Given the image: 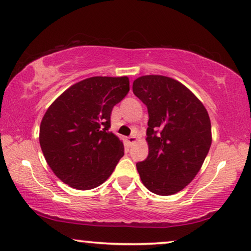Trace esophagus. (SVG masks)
I'll list each match as a JSON object with an SVG mask.
<instances>
[{
	"label": "esophagus",
	"mask_w": 251,
	"mask_h": 251,
	"mask_svg": "<svg viewBox=\"0 0 251 251\" xmlns=\"http://www.w3.org/2000/svg\"><path fill=\"white\" fill-rule=\"evenodd\" d=\"M126 140H128V143L130 144V145H131V144H133V143H135V142H136V140H137L136 133H132V135H131V136H129V137H128V139H126Z\"/></svg>",
	"instance_id": "obj_1"
}]
</instances>
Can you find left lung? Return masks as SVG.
Segmentation results:
<instances>
[{
  "mask_svg": "<svg viewBox=\"0 0 251 251\" xmlns=\"http://www.w3.org/2000/svg\"><path fill=\"white\" fill-rule=\"evenodd\" d=\"M132 91L146 105L149 155L136 164L147 190L171 195L183 190L199 173L211 145L207 109L174 78L145 75Z\"/></svg>",
  "mask_w": 251,
  "mask_h": 251,
  "instance_id": "1",
  "label": "left lung"
}]
</instances>
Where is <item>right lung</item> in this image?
Returning a JSON list of instances; mask_svg holds the SVG:
<instances>
[{"instance_id":"right-lung-1","label":"right lung","mask_w":251,"mask_h":251,"mask_svg":"<svg viewBox=\"0 0 251 251\" xmlns=\"http://www.w3.org/2000/svg\"><path fill=\"white\" fill-rule=\"evenodd\" d=\"M129 90L126 76L89 77L68 88L48 108L40 145L65 184L91 190L111 176L125 154L121 140L109 132L111 113Z\"/></svg>"}]
</instances>
